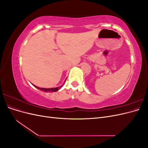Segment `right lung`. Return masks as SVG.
Returning <instances> with one entry per match:
<instances>
[{
  "instance_id": "add662e5",
  "label": "right lung",
  "mask_w": 148,
  "mask_h": 148,
  "mask_svg": "<svg viewBox=\"0 0 148 148\" xmlns=\"http://www.w3.org/2000/svg\"><path fill=\"white\" fill-rule=\"evenodd\" d=\"M36 88H38V89H41V91H44L45 92H56V91H57L58 90H59V89H60L62 88V86H60V87H57V88H41L39 87H38L36 86H34Z\"/></svg>"
}]
</instances>
